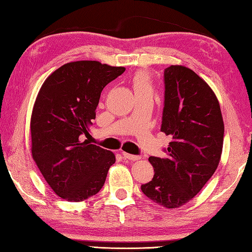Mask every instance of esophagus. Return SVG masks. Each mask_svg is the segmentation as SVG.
Here are the masks:
<instances>
[{
	"instance_id": "1",
	"label": "esophagus",
	"mask_w": 252,
	"mask_h": 252,
	"mask_svg": "<svg viewBox=\"0 0 252 252\" xmlns=\"http://www.w3.org/2000/svg\"><path fill=\"white\" fill-rule=\"evenodd\" d=\"M122 155H123V158L126 159V160H139L141 157L140 156H136V155H131L129 153H126V152H122Z\"/></svg>"
}]
</instances>
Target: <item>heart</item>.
<instances>
[{
  "label": "heart",
  "instance_id": "b5f03b06",
  "mask_svg": "<svg viewBox=\"0 0 252 252\" xmlns=\"http://www.w3.org/2000/svg\"><path fill=\"white\" fill-rule=\"evenodd\" d=\"M132 83H133V88H134L135 93L144 92V91L153 92L151 78L145 72L136 73L134 77H133Z\"/></svg>",
  "mask_w": 252,
  "mask_h": 252
}]
</instances>
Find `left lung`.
<instances>
[{
	"label": "left lung",
	"mask_w": 252,
	"mask_h": 252,
	"mask_svg": "<svg viewBox=\"0 0 252 252\" xmlns=\"http://www.w3.org/2000/svg\"><path fill=\"white\" fill-rule=\"evenodd\" d=\"M164 81L160 131L172 141L164 158H149L155 174L141 189L155 203L176 209L193 199L218 168L224 121L214 92L189 67L170 65Z\"/></svg>",
	"instance_id": "obj_1"
}]
</instances>
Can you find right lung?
Segmentation results:
<instances>
[{"instance_id": "right-lung-1", "label": "right lung", "mask_w": 252, "mask_h": 252, "mask_svg": "<svg viewBox=\"0 0 252 252\" xmlns=\"http://www.w3.org/2000/svg\"><path fill=\"white\" fill-rule=\"evenodd\" d=\"M126 71L98 61H75L49 75L39 91L31 119L32 154L54 193L81 202L100 191L112 152L90 144L88 135L100 94Z\"/></svg>"}]
</instances>
